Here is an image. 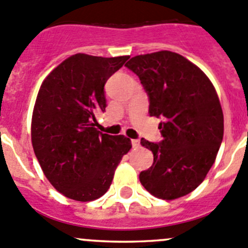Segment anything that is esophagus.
I'll return each instance as SVG.
<instances>
[{
	"mask_svg": "<svg viewBox=\"0 0 248 248\" xmlns=\"http://www.w3.org/2000/svg\"><path fill=\"white\" fill-rule=\"evenodd\" d=\"M131 143H132V147L133 148H138L140 144V140H131Z\"/></svg>",
	"mask_w": 248,
	"mask_h": 248,
	"instance_id": "34e87169",
	"label": "esophagus"
}]
</instances>
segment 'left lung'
Listing matches in <instances>:
<instances>
[{
	"label": "left lung",
	"instance_id": "left-lung-1",
	"mask_svg": "<svg viewBox=\"0 0 248 248\" xmlns=\"http://www.w3.org/2000/svg\"><path fill=\"white\" fill-rule=\"evenodd\" d=\"M124 66L140 78L150 116L163 120V140H140L154 155L153 165L140 173V184L161 200L186 196L205 179L223 140L218 94L207 76L176 52L140 55Z\"/></svg>",
	"mask_w": 248,
	"mask_h": 248
}]
</instances>
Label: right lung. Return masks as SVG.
I'll return each mask as SVG.
<instances>
[{
  "instance_id": "obj_1",
  "label": "right lung",
  "mask_w": 248,
  "mask_h": 248,
  "mask_svg": "<svg viewBox=\"0 0 248 248\" xmlns=\"http://www.w3.org/2000/svg\"><path fill=\"white\" fill-rule=\"evenodd\" d=\"M128 56L77 54L45 78L31 120V143L50 184L79 202L101 197L132 144L124 136L95 128V112L105 111L106 80Z\"/></svg>"
}]
</instances>
